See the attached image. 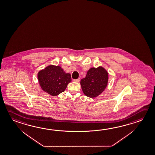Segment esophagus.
Segmentation results:
<instances>
[{
    "label": "esophagus",
    "instance_id": "obj_1",
    "mask_svg": "<svg viewBox=\"0 0 155 155\" xmlns=\"http://www.w3.org/2000/svg\"><path fill=\"white\" fill-rule=\"evenodd\" d=\"M79 81H80V78H78L76 79H74V82H79Z\"/></svg>",
    "mask_w": 155,
    "mask_h": 155
}]
</instances>
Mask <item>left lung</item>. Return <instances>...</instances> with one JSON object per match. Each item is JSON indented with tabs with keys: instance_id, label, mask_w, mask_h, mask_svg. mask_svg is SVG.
<instances>
[{
	"instance_id": "left-lung-1",
	"label": "left lung",
	"mask_w": 155,
	"mask_h": 155,
	"mask_svg": "<svg viewBox=\"0 0 155 155\" xmlns=\"http://www.w3.org/2000/svg\"><path fill=\"white\" fill-rule=\"evenodd\" d=\"M108 81V74L102 66L92 68L87 72L86 77L81 79V85L84 95L96 97L106 89Z\"/></svg>"
}]
</instances>
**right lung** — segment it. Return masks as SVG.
Listing matches in <instances>:
<instances>
[{
    "label": "right lung",
    "instance_id": "add662e5",
    "mask_svg": "<svg viewBox=\"0 0 155 155\" xmlns=\"http://www.w3.org/2000/svg\"><path fill=\"white\" fill-rule=\"evenodd\" d=\"M38 78L41 89L53 96L64 92L72 80L60 66L51 65L39 71Z\"/></svg>",
    "mask_w": 155,
    "mask_h": 155
}]
</instances>
